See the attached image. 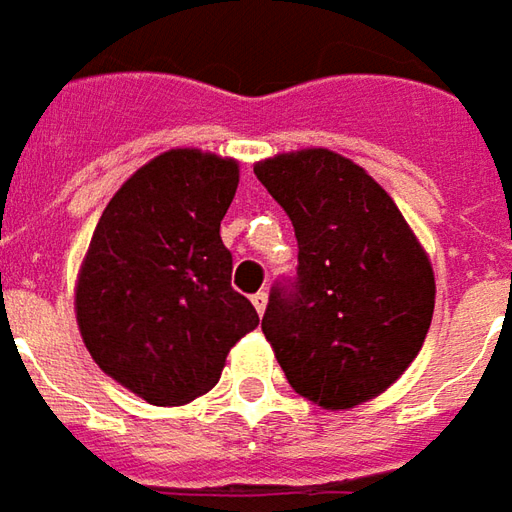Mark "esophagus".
Masks as SVG:
<instances>
[{"label": "esophagus", "instance_id": "1", "mask_svg": "<svg viewBox=\"0 0 512 512\" xmlns=\"http://www.w3.org/2000/svg\"><path fill=\"white\" fill-rule=\"evenodd\" d=\"M250 301H253L256 312H259V315H264V310H267V293H264V290H259V293L250 298Z\"/></svg>", "mask_w": 512, "mask_h": 512}]
</instances>
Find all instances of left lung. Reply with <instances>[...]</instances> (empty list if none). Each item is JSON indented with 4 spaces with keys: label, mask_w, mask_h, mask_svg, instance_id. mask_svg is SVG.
Instances as JSON below:
<instances>
[{
    "label": "left lung",
    "mask_w": 512,
    "mask_h": 512,
    "mask_svg": "<svg viewBox=\"0 0 512 512\" xmlns=\"http://www.w3.org/2000/svg\"><path fill=\"white\" fill-rule=\"evenodd\" d=\"M253 171L298 242L296 276L270 290L264 338L301 397L324 408L372 400L423 349L428 256L392 197L341 154H279Z\"/></svg>",
    "instance_id": "8db88e82"
}]
</instances>
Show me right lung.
Masks as SVG:
<instances>
[{
    "mask_svg": "<svg viewBox=\"0 0 512 512\" xmlns=\"http://www.w3.org/2000/svg\"><path fill=\"white\" fill-rule=\"evenodd\" d=\"M236 185L233 160L171 149L120 185L92 233L75 290L81 338L152 406L214 389L231 346L259 327L219 236Z\"/></svg>",
    "mask_w": 512,
    "mask_h": 512,
    "instance_id": "right-lung-1",
    "label": "right lung"
}]
</instances>
